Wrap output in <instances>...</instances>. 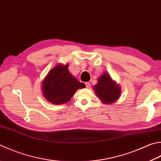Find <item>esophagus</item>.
<instances>
[{
  "mask_svg": "<svg viewBox=\"0 0 161 161\" xmlns=\"http://www.w3.org/2000/svg\"><path fill=\"white\" fill-rule=\"evenodd\" d=\"M86 87H87V88H88V87H90V83H89V82H86Z\"/></svg>",
  "mask_w": 161,
  "mask_h": 161,
  "instance_id": "34e87169",
  "label": "esophagus"
}]
</instances>
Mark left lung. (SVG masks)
I'll return each instance as SVG.
<instances>
[{"label":"left lung","mask_w":161,"mask_h":161,"mask_svg":"<svg viewBox=\"0 0 161 161\" xmlns=\"http://www.w3.org/2000/svg\"><path fill=\"white\" fill-rule=\"evenodd\" d=\"M94 90L99 99L105 104H111L118 99L120 95V87L116 85L108 74H104L99 78Z\"/></svg>","instance_id":"obj_1"}]
</instances>
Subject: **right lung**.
Segmentation results:
<instances>
[{"mask_svg":"<svg viewBox=\"0 0 161 161\" xmlns=\"http://www.w3.org/2000/svg\"><path fill=\"white\" fill-rule=\"evenodd\" d=\"M69 64L57 65L51 70L43 83V95L54 104H62L70 101L78 89L86 87L72 76L68 70Z\"/></svg>","mask_w":161,"mask_h":161,"instance_id":"right-lung-1","label":"right lung"}]
</instances>
